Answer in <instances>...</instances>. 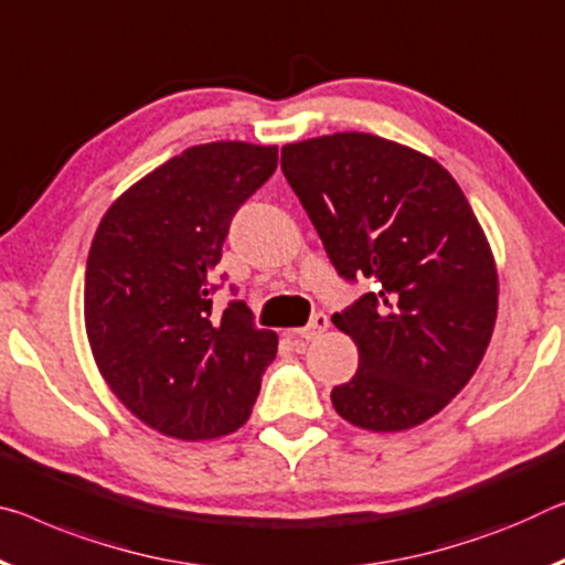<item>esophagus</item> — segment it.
Masks as SVG:
<instances>
[{"label": "esophagus", "instance_id": "esophagus-1", "mask_svg": "<svg viewBox=\"0 0 565 565\" xmlns=\"http://www.w3.org/2000/svg\"><path fill=\"white\" fill-rule=\"evenodd\" d=\"M327 327H329V319H327V315H321V311H319V315L309 319L307 327L294 329V334H297L299 339H317Z\"/></svg>", "mask_w": 565, "mask_h": 565}]
</instances>
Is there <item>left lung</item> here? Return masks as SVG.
Wrapping results in <instances>:
<instances>
[{
  "label": "left lung",
  "instance_id": "obj_1",
  "mask_svg": "<svg viewBox=\"0 0 565 565\" xmlns=\"http://www.w3.org/2000/svg\"><path fill=\"white\" fill-rule=\"evenodd\" d=\"M281 170L344 281L374 289L331 321L360 366L331 390L347 423L374 433L437 415L470 382L498 315V274L447 170L370 132L291 142Z\"/></svg>",
  "mask_w": 565,
  "mask_h": 565
}]
</instances>
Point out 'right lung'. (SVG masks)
<instances>
[{"label": "right lung", "mask_w": 565, "mask_h": 565, "mask_svg": "<svg viewBox=\"0 0 565 565\" xmlns=\"http://www.w3.org/2000/svg\"><path fill=\"white\" fill-rule=\"evenodd\" d=\"M279 166V148L205 142L156 168L110 205L85 271V327L105 382L132 415L178 440L246 423L276 356L238 299L213 294L231 221Z\"/></svg>", "instance_id": "obj_1"}]
</instances>
